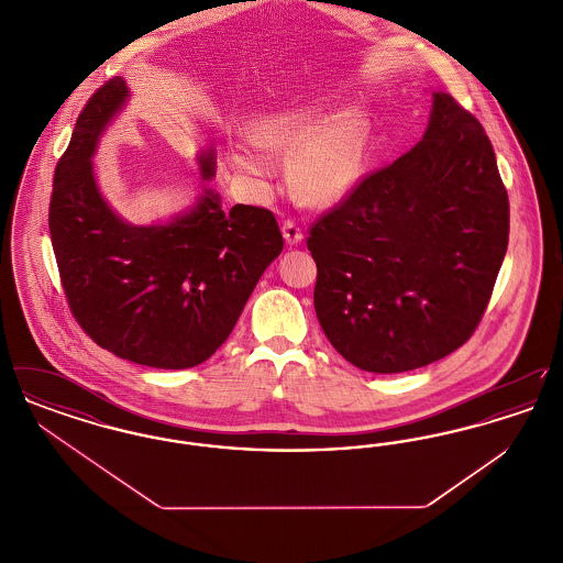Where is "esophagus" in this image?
I'll list each match as a JSON object with an SVG mask.
<instances>
[{
    "instance_id": "obj_1",
    "label": "esophagus",
    "mask_w": 563,
    "mask_h": 563,
    "mask_svg": "<svg viewBox=\"0 0 563 563\" xmlns=\"http://www.w3.org/2000/svg\"><path fill=\"white\" fill-rule=\"evenodd\" d=\"M283 236H285V241L289 242V244H299V242L303 241V232H301V228L295 223L294 219H287L283 223Z\"/></svg>"
}]
</instances>
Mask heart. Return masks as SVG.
I'll return each instance as SVG.
<instances>
[{
  "mask_svg": "<svg viewBox=\"0 0 563 563\" xmlns=\"http://www.w3.org/2000/svg\"><path fill=\"white\" fill-rule=\"evenodd\" d=\"M372 122L361 106L331 108L324 97L264 118L255 126L263 145L294 154L291 186L308 205L331 207L344 200L358 184L369 154ZM234 166L255 177L272 173V158L258 143H246L232 154Z\"/></svg>",
  "mask_w": 563,
  "mask_h": 563,
  "instance_id": "b5f03b06",
  "label": "heart"
}]
</instances>
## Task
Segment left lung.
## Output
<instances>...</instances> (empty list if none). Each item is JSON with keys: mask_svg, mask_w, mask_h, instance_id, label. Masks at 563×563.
Here are the masks:
<instances>
[{"mask_svg": "<svg viewBox=\"0 0 563 563\" xmlns=\"http://www.w3.org/2000/svg\"><path fill=\"white\" fill-rule=\"evenodd\" d=\"M509 244V196L479 120L432 92L424 136L312 225L314 310L331 346L372 374L460 349Z\"/></svg>", "mask_w": 563, "mask_h": 563, "instance_id": "obj_1", "label": "left lung"}]
</instances>
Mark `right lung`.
Instances as JSON below:
<instances>
[{
    "mask_svg": "<svg viewBox=\"0 0 563 563\" xmlns=\"http://www.w3.org/2000/svg\"><path fill=\"white\" fill-rule=\"evenodd\" d=\"M131 90L103 84L81 109L54 170L51 239L63 291L95 344L136 365L188 369L219 349L262 274L283 251L274 214L236 205L205 184L214 150L198 154L202 191L166 223L133 225L103 198L92 156Z\"/></svg>",
    "mask_w": 563,
    "mask_h": 563,
    "instance_id": "obj_1",
    "label": "right lung"
}]
</instances>
